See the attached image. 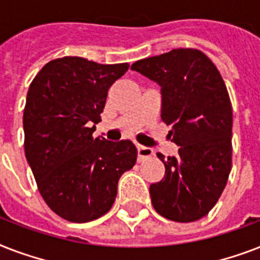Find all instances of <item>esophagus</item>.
Here are the masks:
<instances>
[{
    "label": "esophagus",
    "mask_w": 260,
    "mask_h": 260,
    "mask_svg": "<svg viewBox=\"0 0 260 260\" xmlns=\"http://www.w3.org/2000/svg\"><path fill=\"white\" fill-rule=\"evenodd\" d=\"M152 155H154V151L151 150V148H148V147H144V146H140V144H139L138 146L139 162H142V160H144V159L148 158V156H152Z\"/></svg>",
    "instance_id": "obj_1"
}]
</instances>
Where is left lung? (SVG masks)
<instances>
[{"label":"left lung","instance_id":"1","mask_svg":"<svg viewBox=\"0 0 260 260\" xmlns=\"http://www.w3.org/2000/svg\"><path fill=\"white\" fill-rule=\"evenodd\" d=\"M131 69L162 87V114L177 156L158 158L166 173L150 186L160 216L197 221L209 213L232 167V105L217 67L204 52L177 48L135 62Z\"/></svg>","mask_w":260,"mask_h":260}]
</instances>
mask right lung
Masks as SVG:
<instances>
[{
    "mask_svg": "<svg viewBox=\"0 0 260 260\" xmlns=\"http://www.w3.org/2000/svg\"><path fill=\"white\" fill-rule=\"evenodd\" d=\"M128 67L64 56L47 63L30 83L22 117L25 158L43 200L67 221H93L109 212L118 179L136 163L131 140L93 138L108 90Z\"/></svg>",
    "mask_w": 260,
    "mask_h": 260,
    "instance_id": "right-lung-1",
    "label": "right lung"
}]
</instances>
